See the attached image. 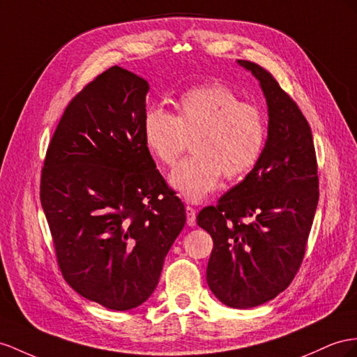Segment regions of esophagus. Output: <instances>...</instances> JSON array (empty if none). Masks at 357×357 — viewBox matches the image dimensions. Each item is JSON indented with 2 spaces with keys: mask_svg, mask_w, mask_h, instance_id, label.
Here are the masks:
<instances>
[{
  "mask_svg": "<svg viewBox=\"0 0 357 357\" xmlns=\"http://www.w3.org/2000/svg\"><path fill=\"white\" fill-rule=\"evenodd\" d=\"M185 213H187V225L195 226L196 225V209L193 206H185Z\"/></svg>",
  "mask_w": 357,
  "mask_h": 357,
  "instance_id": "1",
  "label": "esophagus"
}]
</instances>
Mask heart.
Returning <instances> with one entry per match:
<instances>
[{
	"label": "heart",
	"instance_id": "b5f03b06",
	"mask_svg": "<svg viewBox=\"0 0 357 357\" xmlns=\"http://www.w3.org/2000/svg\"><path fill=\"white\" fill-rule=\"evenodd\" d=\"M146 148L164 166H173L193 140L195 157L173 169L170 187L188 202H200L217 188L222 175L238 179L258 162L267 139L266 119L243 104L223 84L195 86L176 100V116L152 107L143 114Z\"/></svg>",
	"mask_w": 357,
	"mask_h": 357
}]
</instances>
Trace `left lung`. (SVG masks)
<instances>
[{"label": "left lung", "instance_id": "8db88e82", "mask_svg": "<svg viewBox=\"0 0 357 357\" xmlns=\"http://www.w3.org/2000/svg\"><path fill=\"white\" fill-rule=\"evenodd\" d=\"M236 63L258 79L268 112L267 140L258 162L215 206L197 215L213 236L206 282L223 305L259 306L285 289L305 257L318 204L312 132L297 104L271 74Z\"/></svg>", "mask_w": 357, "mask_h": 357}]
</instances>
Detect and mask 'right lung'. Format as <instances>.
I'll list each match as a JSON object with an SVG mask.
<instances>
[{"instance_id": "add662e5", "label": "right lung", "mask_w": 357, "mask_h": 357, "mask_svg": "<svg viewBox=\"0 0 357 357\" xmlns=\"http://www.w3.org/2000/svg\"><path fill=\"white\" fill-rule=\"evenodd\" d=\"M148 81L113 66L70 100L52 135L40 202L63 278L79 296L130 310L158 285L185 208L143 140Z\"/></svg>"}]
</instances>
